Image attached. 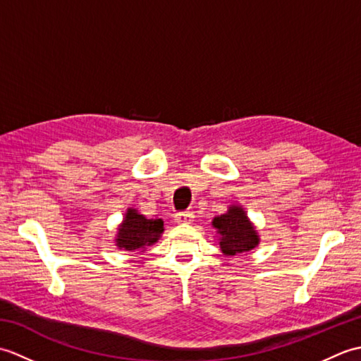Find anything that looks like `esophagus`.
Instances as JSON below:
<instances>
[{
	"mask_svg": "<svg viewBox=\"0 0 361 361\" xmlns=\"http://www.w3.org/2000/svg\"><path fill=\"white\" fill-rule=\"evenodd\" d=\"M175 220L178 221V224H192L194 221V214L190 211H183V212H178L175 214Z\"/></svg>",
	"mask_w": 361,
	"mask_h": 361,
	"instance_id": "34e87169",
	"label": "esophagus"
}]
</instances>
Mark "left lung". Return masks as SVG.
<instances>
[{
    "mask_svg": "<svg viewBox=\"0 0 361 361\" xmlns=\"http://www.w3.org/2000/svg\"><path fill=\"white\" fill-rule=\"evenodd\" d=\"M212 226L217 229L220 250L226 256H239L259 245V234L242 206H229L225 214L214 217Z\"/></svg>",
    "mask_w": 361,
    "mask_h": 361,
    "instance_id": "8db88e82",
    "label": "left lung"
}]
</instances>
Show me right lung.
<instances>
[{
	"label": "right lung",
	"mask_w": 361,
	"mask_h": 361,
	"mask_svg": "<svg viewBox=\"0 0 361 361\" xmlns=\"http://www.w3.org/2000/svg\"><path fill=\"white\" fill-rule=\"evenodd\" d=\"M164 231V221L161 219H145L136 209H127L126 217L118 228L114 242L119 250L144 252L150 245L159 240Z\"/></svg>",
	"instance_id": "1"
}]
</instances>
